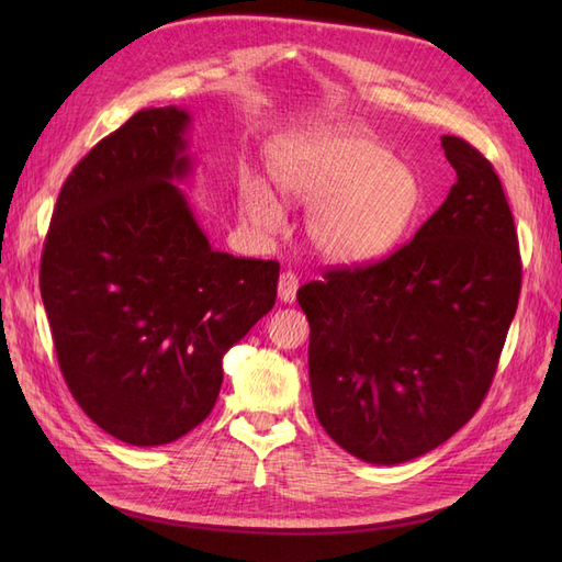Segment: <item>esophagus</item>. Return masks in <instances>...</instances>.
I'll return each instance as SVG.
<instances>
[{
	"instance_id": "esophagus-1",
	"label": "esophagus",
	"mask_w": 562,
	"mask_h": 562,
	"mask_svg": "<svg viewBox=\"0 0 562 562\" xmlns=\"http://www.w3.org/2000/svg\"><path fill=\"white\" fill-rule=\"evenodd\" d=\"M297 288H300V281H297L293 271H283V274L279 277V300L288 302V304L295 302Z\"/></svg>"
}]
</instances>
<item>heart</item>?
Returning <instances> with one entry per match:
<instances>
[{
    "instance_id": "obj_1",
    "label": "heart",
    "mask_w": 562,
    "mask_h": 562,
    "mask_svg": "<svg viewBox=\"0 0 562 562\" xmlns=\"http://www.w3.org/2000/svg\"><path fill=\"white\" fill-rule=\"evenodd\" d=\"M269 168L288 199L312 206L307 236L333 262L361 265L384 258L413 229L424 206V184L415 168L356 131L283 138L269 151ZM239 192L255 227H281V201L260 176L244 173Z\"/></svg>"
}]
</instances>
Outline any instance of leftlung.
I'll return each mask as SVG.
<instances>
[{"label":"left lung","instance_id":"8db88e82","mask_svg":"<svg viewBox=\"0 0 562 562\" xmlns=\"http://www.w3.org/2000/svg\"><path fill=\"white\" fill-rule=\"evenodd\" d=\"M448 199L386 260L297 291L321 427L368 464H403L479 411L520 295L514 215L492 164L454 135Z\"/></svg>","mask_w":562,"mask_h":562}]
</instances>
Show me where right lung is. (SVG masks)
Here are the masks:
<instances>
[{"instance_id": "add662e5", "label": "right lung", "mask_w": 562, "mask_h": 562, "mask_svg": "<svg viewBox=\"0 0 562 562\" xmlns=\"http://www.w3.org/2000/svg\"><path fill=\"white\" fill-rule=\"evenodd\" d=\"M192 114L135 112L65 180L40 288L63 378L100 429L173 443L206 419L223 356L277 302L279 262L215 250L178 184Z\"/></svg>"}]
</instances>
